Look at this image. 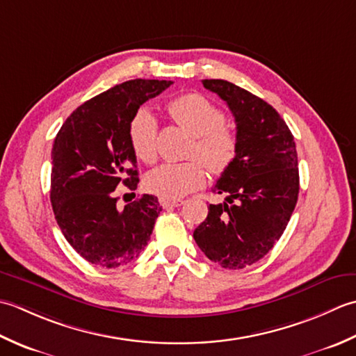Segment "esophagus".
<instances>
[{
  "mask_svg": "<svg viewBox=\"0 0 356 356\" xmlns=\"http://www.w3.org/2000/svg\"><path fill=\"white\" fill-rule=\"evenodd\" d=\"M159 202H161V206L164 209H173V207H179L184 204V201H181V200H159Z\"/></svg>",
  "mask_w": 356,
  "mask_h": 356,
  "instance_id": "1",
  "label": "esophagus"
}]
</instances>
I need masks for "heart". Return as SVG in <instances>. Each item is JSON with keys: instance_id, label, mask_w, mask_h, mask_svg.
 Instances as JSON below:
<instances>
[{"instance_id": "obj_1", "label": "heart", "mask_w": 356, "mask_h": 356, "mask_svg": "<svg viewBox=\"0 0 356 356\" xmlns=\"http://www.w3.org/2000/svg\"><path fill=\"white\" fill-rule=\"evenodd\" d=\"M169 113L179 127L195 136L192 156H200L207 169L220 175L236 155V135L224 124V113L200 93H186L170 101ZM158 122L155 115L143 108L130 121L129 141L140 161L152 164L158 156ZM206 166L200 159L163 164L146 177V188L163 200H178L198 191L206 183Z\"/></svg>"}]
</instances>
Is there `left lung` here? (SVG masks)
<instances>
[{"label": "left lung", "mask_w": 356, "mask_h": 356, "mask_svg": "<svg viewBox=\"0 0 356 356\" xmlns=\"http://www.w3.org/2000/svg\"><path fill=\"white\" fill-rule=\"evenodd\" d=\"M202 86L227 103L236 124V155L212 188L226 201L210 204L193 238L224 269H243L269 253L298 201L300 173L293 135L264 99L224 79Z\"/></svg>", "instance_id": "left-lung-1"}]
</instances>
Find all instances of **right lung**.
Listing matches in <instances>:
<instances>
[{
    "label": "right lung",
    "mask_w": 356,
    "mask_h": 356,
    "mask_svg": "<svg viewBox=\"0 0 356 356\" xmlns=\"http://www.w3.org/2000/svg\"><path fill=\"white\" fill-rule=\"evenodd\" d=\"M173 84L130 79L86 101L64 121L52 147L50 202L64 238L89 263L115 269L138 258L161 212L143 195L121 209L117 188L140 178L129 141L130 121L147 99Z\"/></svg>",
    "instance_id": "1"
}]
</instances>
